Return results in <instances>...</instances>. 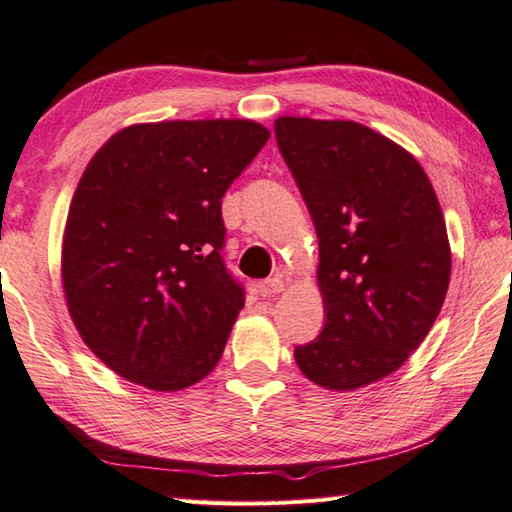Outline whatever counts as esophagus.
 <instances>
[{
  "mask_svg": "<svg viewBox=\"0 0 512 512\" xmlns=\"http://www.w3.org/2000/svg\"><path fill=\"white\" fill-rule=\"evenodd\" d=\"M285 289V281L281 276H274V278H267V281L258 283V294L263 298H272L276 294H281Z\"/></svg>",
  "mask_w": 512,
  "mask_h": 512,
  "instance_id": "esophagus-1",
  "label": "esophagus"
}]
</instances>
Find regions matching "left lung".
Wrapping results in <instances>:
<instances>
[{"instance_id": "8db88e82", "label": "left lung", "mask_w": 512, "mask_h": 512, "mask_svg": "<svg viewBox=\"0 0 512 512\" xmlns=\"http://www.w3.org/2000/svg\"><path fill=\"white\" fill-rule=\"evenodd\" d=\"M276 142L318 236L325 325L294 350L307 379L359 390L397 372L446 301L450 243L417 158L352 120L283 115Z\"/></svg>"}]
</instances>
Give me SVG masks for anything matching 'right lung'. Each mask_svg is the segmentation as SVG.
Returning a JSON list of instances; mask_svg holds the SVG:
<instances>
[{"instance_id": "1", "label": "right lung", "mask_w": 512, "mask_h": 512, "mask_svg": "<svg viewBox=\"0 0 512 512\" xmlns=\"http://www.w3.org/2000/svg\"><path fill=\"white\" fill-rule=\"evenodd\" d=\"M267 140L254 120L131 124L86 165L62 287L82 341L122 379L176 392L216 368L245 305L220 256V200Z\"/></svg>"}]
</instances>
